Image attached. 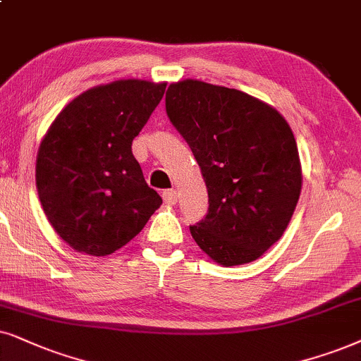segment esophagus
<instances>
[{
    "instance_id": "1",
    "label": "esophagus",
    "mask_w": 361,
    "mask_h": 361,
    "mask_svg": "<svg viewBox=\"0 0 361 361\" xmlns=\"http://www.w3.org/2000/svg\"><path fill=\"white\" fill-rule=\"evenodd\" d=\"M163 202L166 204H176L178 202V193L175 190H165L163 191Z\"/></svg>"
}]
</instances>
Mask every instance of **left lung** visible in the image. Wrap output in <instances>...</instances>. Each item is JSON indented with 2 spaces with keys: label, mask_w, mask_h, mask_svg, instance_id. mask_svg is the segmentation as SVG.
<instances>
[{
  "label": "left lung",
  "mask_w": 361,
  "mask_h": 361,
  "mask_svg": "<svg viewBox=\"0 0 361 361\" xmlns=\"http://www.w3.org/2000/svg\"><path fill=\"white\" fill-rule=\"evenodd\" d=\"M165 102L208 190L191 236L223 267L255 262L285 233L302 191L290 125L262 99L200 80L170 85Z\"/></svg>",
  "instance_id": "left-lung-1"
}]
</instances>
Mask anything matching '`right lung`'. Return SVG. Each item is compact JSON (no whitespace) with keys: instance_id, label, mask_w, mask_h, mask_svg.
I'll use <instances>...</instances> for the list:
<instances>
[{"instance_id":"obj_1","label":"right lung","mask_w":361,"mask_h":361,"mask_svg":"<svg viewBox=\"0 0 361 361\" xmlns=\"http://www.w3.org/2000/svg\"><path fill=\"white\" fill-rule=\"evenodd\" d=\"M166 83L118 80L61 109L41 140L36 188L49 225L73 250L115 253L143 230L161 198L145 181L131 143Z\"/></svg>"}]
</instances>
